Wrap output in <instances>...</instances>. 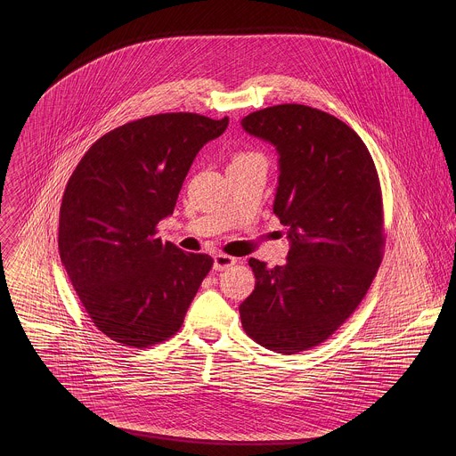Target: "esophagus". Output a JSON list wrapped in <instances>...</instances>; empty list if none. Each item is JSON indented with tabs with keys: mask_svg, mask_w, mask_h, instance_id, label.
Wrapping results in <instances>:
<instances>
[{
	"mask_svg": "<svg viewBox=\"0 0 456 456\" xmlns=\"http://www.w3.org/2000/svg\"><path fill=\"white\" fill-rule=\"evenodd\" d=\"M235 263H237V260L232 258V256H228V255H216V256H214V270L221 272V270H226V268L233 266Z\"/></svg>",
	"mask_w": 456,
	"mask_h": 456,
	"instance_id": "1",
	"label": "esophagus"
}]
</instances>
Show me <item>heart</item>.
<instances>
[{
	"instance_id": "b5f03b06",
	"label": "heart",
	"mask_w": 456,
	"mask_h": 456,
	"mask_svg": "<svg viewBox=\"0 0 456 456\" xmlns=\"http://www.w3.org/2000/svg\"><path fill=\"white\" fill-rule=\"evenodd\" d=\"M258 154H253V152H240L233 158V161H240V159H249V158H256Z\"/></svg>"
}]
</instances>
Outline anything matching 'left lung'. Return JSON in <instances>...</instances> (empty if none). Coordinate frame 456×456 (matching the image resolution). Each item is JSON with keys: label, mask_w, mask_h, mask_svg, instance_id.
<instances>
[{"label": "left lung", "mask_w": 456, "mask_h": 456, "mask_svg": "<svg viewBox=\"0 0 456 456\" xmlns=\"http://www.w3.org/2000/svg\"><path fill=\"white\" fill-rule=\"evenodd\" d=\"M279 154L273 214L288 228L284 265L249 260L255 291L240 304L246 333L295 354L335 333L360 305L383 260V196L363 140L323 110L284 103L240 121Z\"/></svg>", "instance_id": "8db88e82"}]
</instances>
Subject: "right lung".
I'll return each mask as SVG.
<instances>
[{"label": "right lung", "instance_id": "right-lung-1", "mask_svg": "<svg viewBox=\"0 0 456 456\" xmlns=\"http://www.w3.org/2000/svg\"><path fill=\"white\" fill-rule=\"evenodd\" d=\"M228 118L149 116L98 138L73 170L60 210V256L94 326L112 340L147 347L183 326L212 268L208 255L161 242L198 151Z\"/></svg>", "mask_w": 456, "mask_h": 456}]
</instances>
